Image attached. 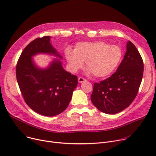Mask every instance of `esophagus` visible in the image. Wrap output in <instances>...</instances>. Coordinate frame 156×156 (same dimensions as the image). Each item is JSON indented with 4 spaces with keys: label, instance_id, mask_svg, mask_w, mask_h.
<instances>
[{
    "label": "esophagus",
    "instance_id": "1",
    "mask_svg": "<svg viewBox=\"0 0 156 156\" xmlns=\"http://www.w3.org/2000/svg\"><path fill=\"white\" fill-rule=\"evenodd\" d=\"M78 81H79V83H82V82H86V79H85L84 78H83V77H80L78 78Z\"/></svg>",
    "mask_w": 156,
    "mask_h": 156
}]
</instances>
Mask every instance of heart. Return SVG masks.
<instances>
[{
  "label": "heart",
  "mask_w": 156,
  "mask_h": 156,
  "mask_svg": "<svg viewBox=\"0 0 156 156\" xmlns=\"http://www.w3.org/2000/svg\"><path fill=\"white\" fill-rule=\"evenodd\" d=\"M122 52L119 46L96 42H80L75 47L74 52L66 51V59L73 72H77L86 62L88 73L97 78L111 75L121 61Z\"/></svg>",
  "instance_id": "1"
}]
</instances>
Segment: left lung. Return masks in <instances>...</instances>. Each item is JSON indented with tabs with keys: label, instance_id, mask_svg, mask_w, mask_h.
<instances>
[{
	"label": "left lung",
	"instance_id": "obj_1",
	"mask_svg": "<svg viewBox=\"0 0 156 156\" xmlns=\"http://www.w3.org/2000/svg\"><path fill=\"white\" fill-rule=\"evenodd\" d=\"M117 70L109 78L94 83L90 99L101 112L114 114L133 102L142 79L144 63L136 47L130 41Z\"/></svg>",
	"mask_w": 156,
	"mask_h": 156
}]
</instances>
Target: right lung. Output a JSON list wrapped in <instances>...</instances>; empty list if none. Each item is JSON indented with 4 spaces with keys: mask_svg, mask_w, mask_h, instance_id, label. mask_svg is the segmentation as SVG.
Listing matches in <instances>:
<instances>
[{
    "mask_svg": "<svg viewBox=\"0 0 156 156\" xmlns=\"http://www.w3.org/2000/svg\"><path fill=\"white\" fill-rule=\"evenodd\" d=\"M51 37L37 38L22 51L16 66V77L22 96L31 109L52 117L66 109L77 86V77L65 70L59 59L45 69L38 67L32 57L38 54L62 58L50 42Z\"/></svg>",
    "mask_w": 156,
    "mask_h": 156,
    "instance_id": "right-lung-1",
    "label": "right lung"
}]
</instances>
